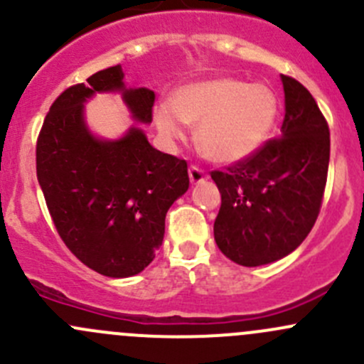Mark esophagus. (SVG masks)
I'll use <instances>...</instances> for the list:
<instances>
[{
    "label": "esophagus",
    "instance_id": "esophagus-1",
    "mask_svg": "<svg viewBox=\"0 0 364 364\" xmlns=\"http://www.w3.org/2000/svg\"><path fill=\"white\" fill-rule=\"evenodd\" d=\"M188 176H190V181H192V185H197V183L204 181L205 176H208V174H205L203 168L197 167V165H190Z\"/></svg>",
    "mask_w": 364,
    "mask_h": 364
}]
</instances>
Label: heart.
I'll return each instance as SVG.
<instances>
[{
	"instance_id": "obj_1",
	"label": "heart",
	"mask_w": 364,
	"mask_h": 364,
	"mask_svg": "<svg viewBox=\"0 0 364 364\" xmlns=\"http://www.w3.org/2000/svg\"><path fill=\"white\" fill-rule=\"evenodd\" d=\"M277 114V95L269 86L218 77L181 86L172 95V105H156L153 119L168 142L185 139V123L197 124V141L205 155L232 164L262 146Z\"/></svg>"
}]
</instances>
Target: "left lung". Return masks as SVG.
Returning a JSON list of instances; mask_svg holds the SVG:
<instances>
[{
	"label": "left lung",
	"instance_id": "obj_1",
	"mask_svg": "<svg viewBox=\"0 0 364 364\" xmlns=\"http://www.w3.org/2000/svg\"><path fill=\"white\" fill-rule=\"evenodd\" d=\"M285 119L280 137L247 159L211 171L222 193L215 241L241 266L274 262L294 252L321 213L329 167V127L310 91L282 75Z\"/></svg>",
	"mask_w": 364,
	"mask_h": 364
}]
</instances>
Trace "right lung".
Masks as SVG:
<instances>
[{
  "label": "right lung",
  "instance_id": "1",
  "mask_svg": "<svg viewBox=\"0 0 364 364\" xmlns=\"http://www.w3.org/2000/svg\"><path fill=\"white\" fill-rule=\"evenodd\" d=\"M117 90L135 119L151 123L155 93L127 90L119 65L100 70L53 102L36 139V176L68 250L104 277L127 278L155 259L165 215L190 178L186 160L153 148L139 128L112 142L87 132L84 102Z\"/></svg>",
  "mask_w": 364,
  "mask_h": 364
}]
</instances>
